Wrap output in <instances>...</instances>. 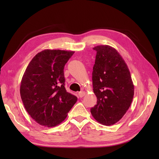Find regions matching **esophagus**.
I'll use <instances>...</instances> for the list:
<instances>
[{"instance_id":"esophagus-1","label":"esophagus","mask_w":159,"mask_h":159,"mask_svg":"<svg viewBox=\"0 0 159 159\" xmlns=\"http://www.w3.org/2000/svg\"><path fill=\"white\" fill-rule=\"evenodd\" d=\"M78 95H79V97L80 98H83L84 96H85V91H80V92H79V93H78Z\"/></svg>"}]
</instances>
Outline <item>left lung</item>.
<instances>
[{"label":"left lung","mask_w":159,"mask_h":159,"mask_svg":"<svg viewBox=\"0 0 159 159\" xmlns=\"http://www.w3.org/2000/svg\"><path fill=\"white\" fill-rule=\"evenodd\" d=\"M93 50L97 52L92 73L97 104L91 113L98 122L110 126L118 122L129 108L134 85L127 65L116 49L100 45Z\"/></svg>","instance_id":"left-lung-1"}]
</instances>
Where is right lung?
<instances>
[{"instance_id": "1", "label": "right lung", "mask_w": 159, "mask_h": 159, "mask_svg": "<svg viewBox=\"0 0 159 159\" xmlns=\"http://www.w3.org/2000/svg\"><path fill=\"white\" fill-rule=\"evenodd\" d=\"M74 51L44 50L33 57L20 83V93L26 111L46 127L63 122L77 102L67 92L64 68Z\"/></svg>"}]
</instances>
